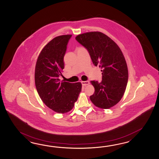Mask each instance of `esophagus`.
<instances>
[{
	"label": "esophagus",
	"mask_w": 159,
	"mask_h": 159,
	"mask_svg": "<svg viewBox=\"0 0 159 159\" xmlns=\"http://www.w3.org/2000/svg\"><path fill=\"white\" fill-rule=\"evenodd\" d=\"M81 84L83 85H88L89 84V81H81Z\"/></svg>",
	"instance_id": "obj_1"
}]
</instances>
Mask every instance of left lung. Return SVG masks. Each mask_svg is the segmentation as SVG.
I'll return each instance as SVG.
<instances>
[{
  "label": "left lung",
  "instance_id": "obj_1",
  "mask_svg": "<svg viewBox=\"0 0 159 159\" xmlns=\"http://www.w3.org/2000/svg\"><path fill=\"white\" fill-rule=\"evenodd\" d=\"M75 39L88 50L93 64L102 69L101 82L91 81L95 88L91 102L102 109L115 106L124 95L128 79L127 63L119 47L98 31L80 34Z\"/></svg>",
  "mask_w": 159,
  "mask_h": 159
}]
</instances>
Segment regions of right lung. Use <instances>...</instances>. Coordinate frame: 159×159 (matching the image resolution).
Listing matches in <instances>:
<instances>
[{
  "mask_svg": "<svg viewBox=\"0 0 159 159\" xmlns=\"http://www.w3.org/2000/svg\"><path fill=\"white\" fill-rule=\"evenodd\" d=\"M72 35L59 36L43 48L36 63L35 83L40 98L53 111H70L81 91L80 82L60 81L64 68V57Z\"/></svg>",
  "mask_w": 159,
  "mask_h": 159,
  "instance_id": "right-lung-1",
  "label": "right lung"
}]
</instances>
